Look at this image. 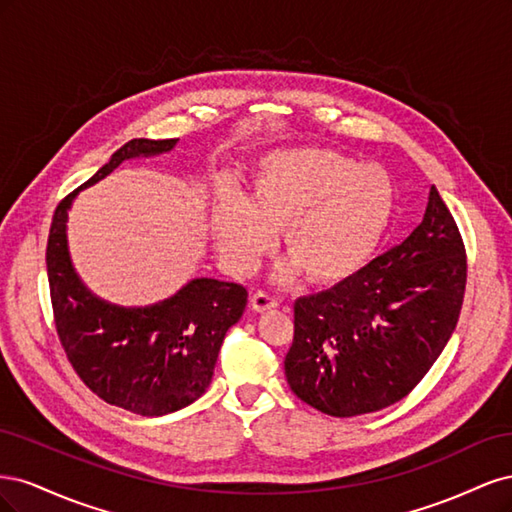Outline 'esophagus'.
Returning <instances> with one entry per match:
<instances>
[{"mask_svg": "<svg viewBox=\"0 0 512 512\" xmlns=\"http://www.w3.org/2000/svg\"><path fill=\"white\" fill-rule=\"evenodd\" d=\"M277 305V299L275 297H271L269 292H265V290H256L254 294H252V307L256 309V312H269V309H275Z\"/></svg>", "mask_w": 512, "mask_h": 512, "instance_id": "34e87169", "label": "esophagus"}]
</instances>
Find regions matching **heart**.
I'll list each match as a JSON object with an SVG mask.
<instances>
[{"instance_id": "obj_1", "label": "heart", "mask_w": 512, "mask_h": 512, "mask_svg": "<svg viewBox=\"0 0 512 512\" xmlns=\"http://www.w3.org/2000/svg\"><path fill=\"white\" fill-rule=\"evenodd\" d=\"M395 185L378 164H356L329 147L275 151L247 177V200L228 194L213 211V235L228 265L252 271L282 228L290 260L282 280L305 271L322 286L359 275L380 247Z\"/></svg>"}]
</instances>
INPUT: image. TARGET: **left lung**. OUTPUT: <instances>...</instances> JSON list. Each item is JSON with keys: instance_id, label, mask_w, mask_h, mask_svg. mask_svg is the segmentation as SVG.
Masks as SVG:
<instances>
[{"instance_id": "1", "label": "left lung", "mask_w": 512, "mask_h": 512, "mask_svg": "<svg viewBox=\"0 0 512 512\" xmlns=\"http://www.w3.org/2000/svg\"><path fill=\"white\" fill-rule=\"evenodd\" d=\"M468 280L466 245L438 190L410 237L329 290L294 301L290 391L329 416L404 399L451 339Z\"/></svg>"}]
</instances>
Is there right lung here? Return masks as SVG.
<instances>
[{
  "mask_svg": "<svg viewBox=\"0 0 512 512\" xmlns=\"http://www.w3.org/2000/svg\"><path fill=\"white\" fill-rule=\"evenodd\" d=\"M175 145L177 138H134L81 188L104 179L123 160L158 156ZM79 190L57 205L46 243L55 329L70 365L89 391L134 414L162 416L190 406L213 378L224 335L243 316L247 290L198 277L151 307L100 301L74 273L68 254L66 220Z\"/></svg>",
  "mask_w": 512,
  "mask_h": 512,
  "instance_id": "right-lung-1",
  "label": "right lung"
}]
</instances>
